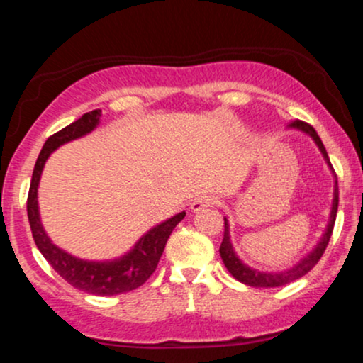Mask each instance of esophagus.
<instances>
[{
  "mask_svg": "<svg viewBox=\"0 0 363 363\" xmlns=\"http://www.w3.org/2000/svg\"><path fill=\"white\" fill-rule=\"evenodd\" d=\"M215 205V198L213 196H198V198L193 199V203H191V211L193 213H199V211H203L205 208H210Z\"/></svg>",
  "mask_w": 363,
  "mask_h": 363,
  "instance_id": "esophagus-1",
  "label": "esophagus"
}]
</instances>
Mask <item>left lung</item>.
<instances>
[{"label": "left lung", "instance_id": "8db88e82", "mask_svg": "<svg viewBox=\"0 0 363 363\" xmlns=\"http://www.w3.org/2000/svg\"><path fill=\"white\" fill-rule=\"evenodd\" d=\"M289 128L298 129V131H303L306 135H309L311 138L315 141V145L319 147L320 153H323V157H324V160L328 162L329 169H333L331 162H329L326 148H324V145H323V141H320L319 135L315 133V129L312 128L311 124H307V123H303V121L297 119V121H291V123L289 124ZM336 211H338V179H336V182H335V198H333V208H331V216H329V223L326 227V232H324L323 237H320L318 245H315V247L312 249V251L307 254L303 259L298 261L295 266H291L290 269H285V272H277V273L252 269V268H249L247 264H244V262L240 261L239 257H237V254H235L234 247H232V242H230L228 220L223 218L225 220V230H223L222 245H220V256H222L225 268L228 269V273H230L232 277L235 278V280L244 283V285L257 286V289H274V286H283V285H286V283L298 280V278L309 273L311 269L314 268L315 264H318L320 257H323L324 251H326L329 239H331V234H333V227H335Z\"/></svg>", "mask_w": 363, "mask_h": 363}]
</instances>
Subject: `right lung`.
Masks as SVG:
<instances>
[{
  "mask_svg": "<svg viewBox=\"0 0 363 363\" xmlns=\"http://www.w3.org/2000/svg\"><path fill=\"white\" fill-rule=\"evenodd\" d=\"M101 109L86 112L69 126L62 128L61 131L49 136L43 150H40L39 157H37L34 174H32L30 189H28L27 198V215L35 245L61 278H65L74 289L86 291V294L119 295L138 289L152 277V273L157 269L158 261H160L162 252H164L165 244H167V239L176 228V225L184 218L186 211H181L172 218L150 228L147 234L135 244V247L119 259H78V257L62 251V249L51 242V239L45 234L43 223H40L39 205H37V187H39L44 164L57 147L94 131L97 128L99 121H101Z\"/></svg>",
  "mask_w": 363,
  "mask_h": 363,
  "instance_id": "1",
  "label": "right lung"
}]
</instances>
